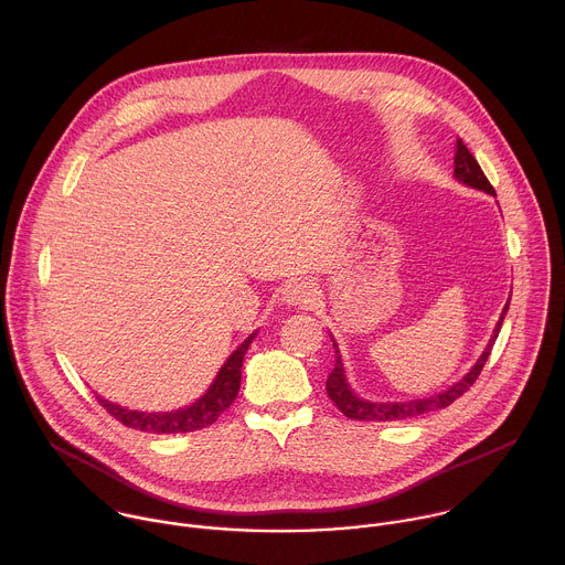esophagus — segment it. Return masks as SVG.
<instances>
[{
  "label": "esophagus",
  "mask_w": 565,
  "mask_h": 565,
  "mask_svg": "<svg viewBox=\"0 0 565 565\" xmlns=\"http://www.w3.org/2000/svg\"><path fill=\"white\" fill-rule=\"evenodd\" d=\"M284 301L288 306H301V308H310L317 303L319 299V290H317V284L308 281V279H295V281H288L284 292H281Z\"/></svg>",
  "instance_id": "1"
}]
</instances>
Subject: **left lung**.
Segmentation results:
<instances>
[{"mask_svg":"<svg viewBox=\"0 0 565 565\" xmlns=\"http://www.w3.org/2000/svg\"><path fill=\"white\" fill-rule=\"evenodd\" d=\"M454 177L473 188V190H482L488 192L492 196H497L492 183L488 181V177L482 174L478 160L471 156V151L467 149V145L458 138L456 140V158H454ZM510 308V299L501 312V319L499 324L494 329V335L490 340V344L486 347V351H482V355L476 360V364L469 369V373L451 384L447 391L438 393V395H431V397H423V399H409V402H369V399H362L353 393L351 384L347 382V373H344V364H342V355L338 351V344L333 340V347H335V369L331 371L329 380H327V393L329 397L335 402V407L351 420H373V423H391V420H405V418H416V416H423V414H429V412H438V409H445L449 407L454 399H458L465 391H469V386L476 382V377L480 375L482 366H486L490 353H492V347L499 338V331L503 327V319H505V312Z\"/></svg>","mask_w":565,"mask_h":565,"instance_id":"obj_1","label":"left lung"}]
</instances>
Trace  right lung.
I'll return each mask as SVG.
<instances>
[{"instance_id": "add662e5", "label": "right lung", "mask_w": 565, "mask_h": 565, "mask_svg": "<svg viewBox=\"0 0 565 565\" xmlns=\"http://www.w3.org/2000/svg\"><path fill=\"white\" fill-rule=\"evenodd\" d=\"M255 335L257 333H253L244 344H241L227 358V362L221 366V371L216 373L210 388L194 402V405H190L185 409L163 412V414H145V412H131V409H125L120 405H114V402H109L100 395H96V397H98L100 405L109 412V416H114L118 423H122L125 427L136 429V431L188 434V431L210 427L232 405L236 393H238L241 366H244V355H246L250 342L255 340Z\"/></svg>"}]
</instances>
